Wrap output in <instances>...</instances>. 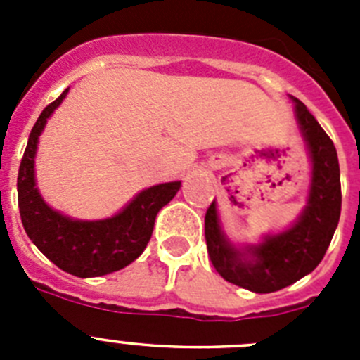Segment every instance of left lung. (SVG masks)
Here are the masks:
<instances>
[{"label":"left lung","mask_w":360,"mask_h":360,"mask_svg":"<svg viewBox=\"0 0 360 360\" xmlns=\"http://www.w3.org/2000/svg\"><path fill=\"white\" fill-rule=\"evenodd\" d=\"M295 115L311 157L308 205L288 231L245 250L234 249L219 229L214 202L205 214V241L212 266L225 281L256 294L281 290L310 274L321 263L341 216V171L335 146L301 101Z\"/></svg>","instance_id":"obj_1"}]
</instances>
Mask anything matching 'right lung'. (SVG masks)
Listing matches in <instances>:
<instances>
[{
  "mask_svg": "<svg viewBox=\"0 0 360 360\" xmlns=\"http://www.w3.org/2000/svg\"><path fill=\"white\" fill-rule=\"evenodd\" d=\"M66 94L41 111L28 136L18 173L19 214L28 238L53 265L77 278H98L128 266L144 252L158 211L173 200L182 182L149 187L119 214L98 221H79L50 209L36 189L34 157L46 119Z\"/></svg>",
  "mask_w": 360,
  "mask_h": 360,
  "instance_id": "add662e5",
  "label": "right lung"
}]
</instances>
